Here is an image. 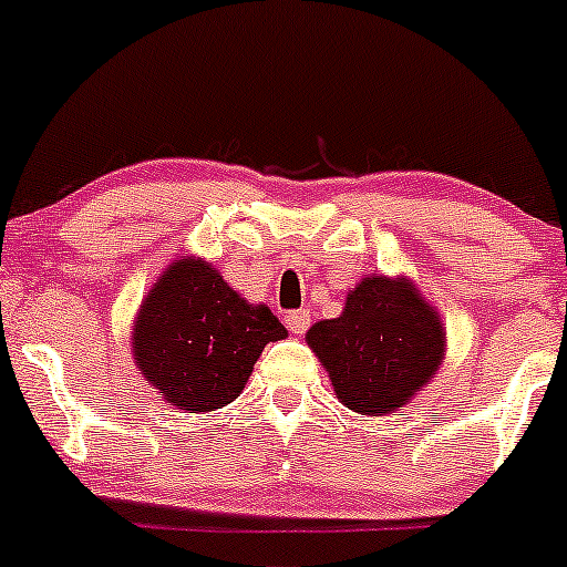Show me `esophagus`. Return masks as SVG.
Listing matches in <instances>:
<instances>
[{
  "instance_id": "esophagus-1",
  "label": "esophagus",
  "mask_w": 567,
  "mask_h": 567,
  "mask_svg": "<svg viewBox=\"0 0 567 567\" xmlns=\"http://www.w3.org/2000/svg\"><path fill=\"white\" fill-rule=\"evenodd\" d=\"M285 323H288V329L293 331V334H305L307 326H310V312L307 310H293L285 316Z\"/></svg>"
}]
</instances>
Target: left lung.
Returning <instances> with one entry per match:
<instances>
[{"label":"left lung","mask_w":567,"mask_h":567,"mask_svg":"<svg viewBox=\"0 0 567 567\" xmlns=\"http://www.w3.org/2000/svg\"><path fill=\"white\" fill-rule=\"evenodd\" d=\"M307 346L342 405L384 416L403 409L444 359V323L405 277H364L340 318L318 320Z\"/></svg>","instance_id":"obj_1"}]
</instances>
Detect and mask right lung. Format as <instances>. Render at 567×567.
<instances>
[{"label": "right lung", "mask_w": 567, "mask_h": 567, "mask_svg": "<svg viewBox=\"0 0 567 567\" xmlns=\"http://www.w3.org/2000/svg\"><path fill=\"white\" fill-rule=\"evenodd\" d=\"M288 337L266 305H249L203 257L164 268L134 320V359L175 409L233 403L268 342Z\"/></svg>", "instance_id": "1"}]
</instances>
